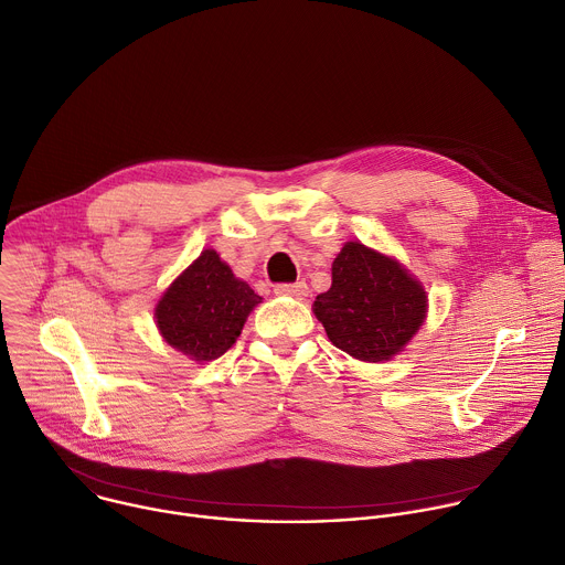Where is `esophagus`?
<instances>
[{"label": "esophagus", "instance_id": "34e87169", "mask_svg": "<svg viewBox=\"0 0 565 565\" xmlns=\"http://www.w3.org/2000/svg\"><path fill=\"white\" fill-rule=\"evenodd\" d=\"M274 294L302 300V298L309 294V287H307V282H305V280H298V282H280V285H276V287H274Z\"/></svg>", "mask_w": 565, "mask_h": 565}]
</instances>
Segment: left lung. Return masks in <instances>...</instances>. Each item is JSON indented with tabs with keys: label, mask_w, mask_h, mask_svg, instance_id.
<instances>
[{
	"label": "left lung",
	"mask_w": 565,
	"mask_h": 565,
	"mask_svg": "<svg viewBox=\"0 0 565 565\" xmlns=\"http://www.w3.org/2000/svg\"><path fill=\"white\" fill-rule=\"evenodd\" d=\"M331 289L313 302L329 340L344 353L380 362L415 335L426 316V291L399 267L362 243H347L331 267Z\"/></svg>",
	"instance_id": "8db88e82"
}]
</instances>
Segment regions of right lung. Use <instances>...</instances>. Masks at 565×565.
<instances>
[{
  "label": "right lung",
  "instance_id": "add662e5",
  "mask_svg": "<svg viewBox=\"0 0 565 565\" xmlns=\"http://www.w3.org/2000/svg\"><path fill=\"white\" fill-rule=\"evenodd\" d=\"M260 300L214 249H205L159 300L157 324L174 349L210 362L236 342Z\"/></svg>",
  "mask_w": 565,
  "mask_h": 565
}]
</instances>
